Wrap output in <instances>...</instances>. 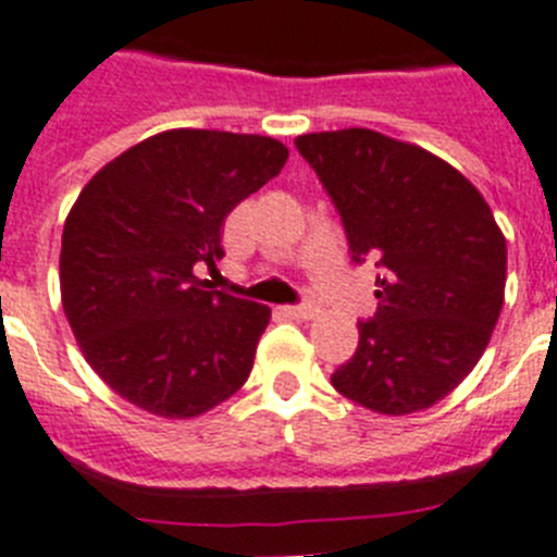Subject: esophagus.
<instances>
[{
	"label": "esophagus",
	"mask_w": 557,
	"mask_h": 557,
	"mask_svg": "<svg viewBox=\"0 0 557 557\" xmlns=\"http://www.w3.org/2000/svg\"><path fill=\"white\" fill-rule=\"evenodd\" d=\"M286 314L292 317V320H314V317L320 314V308H317L314 302H302V306H288Z\"/></svg>",
	"instance_id": "obj_1"
}]
</instances>
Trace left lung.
<instances>
[{
	"label": "left lung",
	"mask_w": 557,
	"mask_h": 557,
	"mask_svg": "<svg viewBox=\"0 0 557 557\" xmlns=\"http://www.w3.org/2000/svg\"><path fill=\"white\" fill-rule=\"evenodd\" d=\"M343 218L350 260L373 257L376 314L331 385L373 413L408 416L473 371L504 306L507 240L459 170L416 144L350 127L294 138Z\"/></svg>",
	"instance_id": "obj_1"
}]
</instances>
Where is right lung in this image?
<instances>
[{
  "mask_svg": "<svg viewBox=\"0 0 557 557\" xmlns=\"http://www.w3.org/2000/svg\"><path fill=\"white\" fill-rule=\"evenodd\" d=\"M288 149L269 135L166 129L96 172L62 232V306L92 371L135 408L191 419L249 380L271 308L209 292L226 214Z\"/></svg>",
  "mask_w": 557,
  "mask_h": 557,
  "instance_id": "obj_1",
  "label": "right lung"
}]
</instances>
